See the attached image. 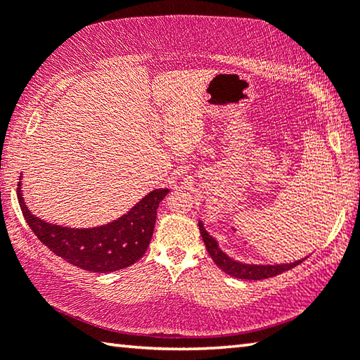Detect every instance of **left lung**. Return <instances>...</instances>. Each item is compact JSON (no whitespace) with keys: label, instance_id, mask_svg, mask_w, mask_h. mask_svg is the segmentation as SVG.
<instances>
[{"label":"left lung","instance_id":"left-lung-1","mask_svg":"<svg viewBox=\"0 0 360 360\" xmlns=\"http://www.w3.org/2000/svg\"><path fill=\"white\" fill-rule=\"evenodd\" d=\"M200 227V235L205 241L206 251L211 255V259L214 260V264L221 268L224 273L227 275L238 278V279H252V281H257V279H266L271 276H276L279 273L288 271L290 268L297 266L298 264L307 259H300L295 262H290V264H275V265H264V264H245V262L231 259L230 255L225 254L221 248H219V243L216 241L214 236H211L208 231H206L203 222H198Z\"/></svg>","mask_w":360,"mask_h":360}]
</instances>
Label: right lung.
I'll list each match as a JSON object with an SVG mask.
<instances>
[{"label":"right lung","instance_id":"1","mask_svg":"<svg viewBox=\"0 0 360 360\" xmlns=\"http://www.w3.org/2000/svg\"><path fill=\"white\" fill-rule=\"evenodd\" d=\"M17 186L20 210L42 245L68 264L94 273L117 271L143 257L154 233L158 205L169 192V188H155L112 222L90 229H72L34 216L23 200L22 181Z\"/></svg>","mask_w":360,"mask_h":360}]
</instances>
